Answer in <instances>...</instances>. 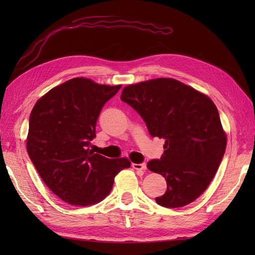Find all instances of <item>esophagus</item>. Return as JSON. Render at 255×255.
Instances as JSON below:
<instances>
[{"instance_id": "esophagus-1", "label": "esophagus", "mask_w": 255, "mask_h": 255, "mask_svg": "<svg viewBox=\"0 0 255 255\" xmlns=\"http://www.w3.org/2000/svg\"><path fill=\"white\" fill-rule=\"evenodd\" d=\"M132 167L134 170H142L144 171L147 169V164L144 163V162H141V163H132Z\"/></svg>"}]
</instances>
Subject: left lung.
<instances>
[{
  "label": "left lung",
  "mask_w": 255,
  "mask_h": 255,
  "mask_svg": "<svg viewBox=\"0 0 255 255\" xmlns=\"http://www.w3.org/2000/svg\"><path fill=\"white\" fill-rule=\"evenodd\" d=\"M121 100L141 116L151 136L165 140L161 158L147 164L166 180V192L155 202L167 208L194 202L208 187L226 151L214 102L174 79L128 85Z\"/></svg>",
  "instance_id": "left-lung-1"
}]
</instances>
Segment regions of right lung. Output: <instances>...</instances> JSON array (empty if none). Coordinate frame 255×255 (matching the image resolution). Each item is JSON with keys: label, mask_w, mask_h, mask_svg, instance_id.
<instances>
[{"label": "right lung", "mask_w": 255, "mask_h": 255, "mask_svg": "<svg viewBox=\"0 0 255 255\" xmlns=\"http://www.w3.org/2000/svg\"><path fill=\"white\" fill-rule=\"evenodd\" d=\"M122 85L74 78L38 100L29 117L27 152L42 181L73 206H91L111 193L114 177L130 166L90 150L103 106Z\"/></svg>", "instance_id": "add662e5"}]
</instances>
